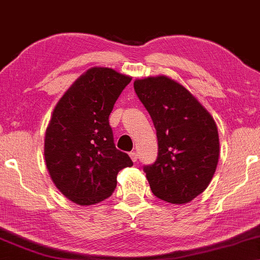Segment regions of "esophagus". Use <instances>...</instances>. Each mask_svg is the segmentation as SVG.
Returning a JSON list of instances; mask_svg holds the SVG:
<instances>
[{
    "mask_svg": "<svg viewBox=\"0 0 260 260\" xmlns=\"http://www.w3.org/2000/svg\"><path fill=\"white\" fill-rule=\"evenodd\" d=\"M129 157L132 158V161H133V162H136L137 160H138V155H137V152H136V151L129 152Z\"/></svg>",
    "mask_w": 260,
    "mask_h": 260,
    "instance_id": "34e87169",
    "label": "esophagus"
}]
</instances>
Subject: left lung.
Instances as JSON below:
<instances>
[{
    "label": "left lung",
    "mask_w": 260,
    "mask_h": 260,
    "mask_svg": "<svg viewBox=\"0 0 260 260\" xmlns=\"http://www.w3.org/2000/svg\"><path fill=\"white\" fill-rule=\"evenodd\" d=\"M134 90L156 128L158 154L144 172L158 199L187 203L205 191L219 160L214 118L195 95L165 75L134 81Z\"/></svg>",
    "instance_id": "1"
}]
</instances>
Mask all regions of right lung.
Wrapping results in <instances>:
<instances>
[{"instance_id":"add662e5","label":"right lung","mask_w":260,"mask_h":260,"mask_svg":"<svg viewBox=\"0 0 260 260\" xmlns=\"http://www.w3.org/2000/svg\"><path fill=\"white\" fill-rule=\"evenodd\" d=\"M132 77L110 68H90L62 94L45 136V161L65 198L90 206L110 198L117 173L133 166L115 148L109 116Z\"/></svg>"}]
</instances>
